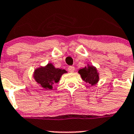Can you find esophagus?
Segmentation results:
<instances>
[{
	"label": "esophagus",
	"instance_id": "34e87169",
	"mask_svg": "<svg viewBox=\"0 0 134 134\" xmlns=\"http://www.w3.org/2000/svg\"><path fill=\"white\" fill-rule=\"evenodd\" d=\"M68 71L70 72V73H73L75 71V67L73 66H70L68 68Z\"/></svg>",
	"mask_w": 134,
	"mask_h": 134
}]
</instances>
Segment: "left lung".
<instances>
[{
	"mask_svg": "<svg viewBox=\"0 0 134 134\" xmlns=\"http://www.w3.org/2000/svg\"><path fill=\"white\" fill-rule=\"evenodd\" d=\"M78 73L81 75L82 79L90 85H94L99 81V73L97 69L93 66L88 65L87 67H84L79 70Z\"/></svg>",
	"mask_w": 134,
	"mask_h": 134,
	"instance_id": "obj_1",
	"label": "left lung"
}]
</instances>
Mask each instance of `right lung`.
<instances>
[{
	"instance_id": "add662e5",
	"label": "right lung",
	"mask_w": 134,
	"mask_h": 134,
	"mask_svg": "<svg viewBox=\"0 0 134 134\" xmlns=\"http://www.w3.org/2000/svg\"><path fill=\"white\" fill-rule=\"evenodd\" d=\"M67 73L65 69H57L49 63L47 66L38 68L34 72V78L37 83L46 90H52L53 85L58 83L61 75Z\"/></svg>"
}]
</instances>
